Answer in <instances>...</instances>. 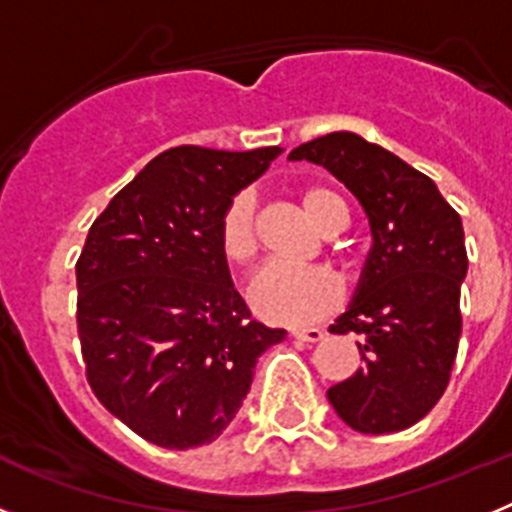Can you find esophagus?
<instances>
[{"instance_id":"obj_1","label":"esophagus","mask_w":512,"mask_h":512,"mask_svg":"<svg viewBox=\"0 0 512 512\" xmlns=\"http://www.w3.org/2000/svg\"><path fill=\"white\" fill-rule=\"evenodd\" d=\"M292 338H297V341H302V343H318V341H323L325 333L320 328H305V330H295V333H292Z\"/></svg>"}]
</instances>
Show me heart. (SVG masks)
Here are the masks:
<instances>
[{"mask_svg": "<svg viewBox=\"0 0 512 512\" xmlns=\"http://www.w3.org/2000/svg\"><path fill=\"white\" fill-rule=\"evenodd\" d=\"M302 210L323 233L341 230L348 212L338 194L325 187L302 192ZM217 248L228 264H251L259 251L256 205L251 194H235L217 223ZM341 302V282L323 266L269 264L248 284V305L259 318L279 325H305L325 318Z\"/></svg>", "mask_w": 512, "mask_h": 512, "instance_id": "heart-1", "label": "heart"}]
</instances>
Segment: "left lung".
Segmentation results:
<instances>
[{
    "label": "left lung",
    "instance_id": "8db88e82",
    "mask_svg": "<svg viewBox=\"0 0 512 512\" xmlns=\"http://www.w3.org/2000/svg\"><path fill=\"white\" fill-rule=\"evenodd\" d=\"M289 161L328 169L372 230L354 297L330 325L338 336H361L364 366L333 384L328 402L359 433L405 431L441 400L456 359L469 264L459 212L428 176L356 133L302 143Z\"/></svg>",
    "mask_w": 512,
    "mask_h": 512
}]
</instances>
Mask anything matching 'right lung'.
<instances>
[{
	"instance_id": "right-lung-1",
	"label": "right lung",
	"mask_w": 512,
	"mask_h": 512,
	"mask_svg": "<svg viewBox=\"0 0 512 512\" xmlns=\"http://www.w3.org/2000/svg\"><path fill=\"white\" fill-rule=\"evenodd\" d=\"M279 153L169 148L89 228L76 264L87 379L104 408L161 449L223 436L259 356L287 338L251 320L217 248L225 205Z\"/></svg>"
}]
</instances>
